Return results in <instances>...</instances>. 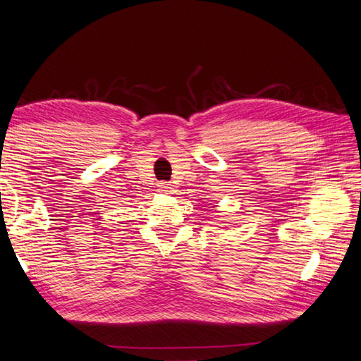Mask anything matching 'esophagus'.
I'll return each instance as SVG.
<instances>
[{"instance_id":"1","label":"esophagus","mask_w":361,"mask_h":361,"mask_svg":"<svg viewBox=\"0 0 361 361\" xmlns=\"http://www.w3.org/2000/svg\"><path fill=\"white\" fill-rule=\"evenodd\" d=\"M171 184H168V182H159L158 184V192H161V193H168V192H171Z\"/></svg>"}]
</instances>
